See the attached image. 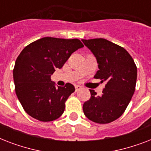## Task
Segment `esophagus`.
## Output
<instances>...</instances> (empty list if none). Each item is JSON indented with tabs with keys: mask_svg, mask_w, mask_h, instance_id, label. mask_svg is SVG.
I'll use <instances>...</instances> for the list:
<instances>
[{
	"mask_svg": "<svg viewBox=\"0 0 151 151\" xmlns=\"http://www.w3.org/2000/svg\"><path fill=\"white\" fill-rule=\"evenodd\" d=\"M82 88V87L81 86V85H75V90L76 92H78V91H79V90H81Z\"/></svg>",
	"mask_w": 151,
	"mask_h": 151,
	"instance_id": "34e87169",
	"label": "esophagus"
}]
</instances>
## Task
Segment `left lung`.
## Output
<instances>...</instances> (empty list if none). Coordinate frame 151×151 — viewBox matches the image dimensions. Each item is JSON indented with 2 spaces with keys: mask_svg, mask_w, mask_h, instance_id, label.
Returning <instances> with one entry per match:
<instances>
[{
  "mask_svg": "<svg viewBox=\"0 0 151 151\" xmlns=\"http://www.w3.org/2000/svg\"><path fill=\"white\" fill-rule=\"evenodd\" d=\"M81 41L96 58L99 70L94 78L106 82L103 94L90 89L91 98L83 111L92 122L107 124L123 114L136 89L137 68L124 48L103 38Z\"/></svg>",
  "mask_w": 151,
  "mask_h": 151,
  "instance_id": "8db88e82",
  "label": "left lung"
}]
</instances>
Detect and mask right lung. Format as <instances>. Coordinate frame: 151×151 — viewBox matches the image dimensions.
I'll return each instance as SVG.
<instances>
[{
	"label": "right lung",
	"instance_id": "1",
	"mask_svg": "<svg viewBox=\"0 0 151 151\" xmlns=\"http://www.w3.org/2000/svg\"><path fill=\"white\" fill-rule=\"evenodd\" d=\"M84 45L78 39L46 37L25 47L13 70L15 93L26 112L41 122L59 118L65 102L75 91L72 84L55 86L51 75Z\"/></svg>",
	"mask_w": 151,
	"mask_h": 151
}]
</instances>
